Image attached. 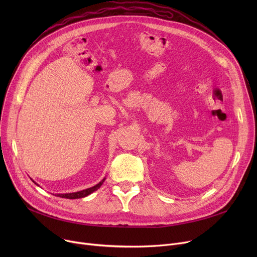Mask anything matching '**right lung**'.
Here are the masks:
<instances>
[{
    "label": "right lung",
    "mask_w": 257,
    "mask_h": 257,
    "mask_svg": "<svg viewBox=\"0 0 257 257\" xmlns=\"http://www.w3.org/2000/svg\"><path fill=\"white\" fill-rule=\"evenodd\" d=\"M32 180V179H31ZM104 180H105V178L104 179H102L98 184H96L94 186H92V187H89V188H86V190H83V191H80V192H76V193H70V194H56L55 196H57V197H60V198H65V199H79V198H84V197H86V196H88V195H90L91 193H93V192H96L98 188H100V186L103 184V182H104ZM37 186H39L34 180H32Z\"/></svg>",
    "instance_id": "right-lung-1"
}]
</instances>
